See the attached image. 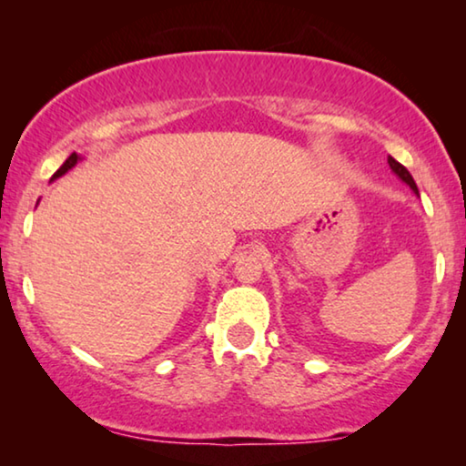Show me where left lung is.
I'll return each instance as SVG.
<instances>
[{"instance_id": "left-lung-1", "label": "left lung", "mask_w": 466, "mask_h": 466, "mask_svg": "<svg viewBox=\"0 0 466 466\" xmlns=\"http://www.w3.org/2000/svg\"><path fill=\"white\" fill-rule=\"evenodd\" d=\"M388 165H390V169L394 171V174H397V176L400 177V180H403V182L407 184V187H410V188L413 190V193H418V187H416V182H413L411 174H410V171H407V169L403 167V165H400L399 161H394L392 157H388Z\"/></svg>"}]
</instances>
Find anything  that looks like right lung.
<instances>
[{
    "label": "right lung",
    "instance_id": "right-lung-1",
    "mask_svg": "<svg viewBox=\"0 0 466 466\" xmlns=\"http://www.w3.org/2000/svg\"><path fill=\"white\" fill-rule=\"evenodd\" d=\"M78 161H80V155H76V152H72V155H69V157L66 158V163H63V165H61V167L55 171L53 180H56V177H61L63 174H67V171H69V169H72V167H74V165H76V163H78Z\"/></svg>",
    "mask_w": 466,
    "mask_h": 466
}]
</instances>
